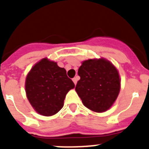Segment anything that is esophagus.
Listing matches in <instances>:
<instances>
[{"label":"esophagus","mask_w":149,"mask_h":149,"mask_svg":"<svg viewBox=\"0 0 149 149\" xmlns=\"http://www.w3.org/2000/svg\"><path fill=\"white\" fill-rule=\"evenodd\" d=\"M72 81H73L74 84L76 85V84H77V77H74V78L72 79Z\"/></svg>","instance_id":"obj_1"}]
</instances>
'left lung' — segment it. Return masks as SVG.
<instances>
[{
	"instance_id": "1",
	"label": "left lung",
	"mask_w": 149,
	"mask_h": 149,
	"mask_svg": "<svg viewBox=\"0 0 149 149\" xmlns=\"http://www.w3.org/2000/svg\"><path fill=\"white\" fill-rule=\"evenodd\" d=\"M81 79L75 90L85 107L98 113L113 105L120 90V78L116 68L104 60H88L78 69Z\"/></svg>"
}]
</instances>
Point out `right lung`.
<instances>
[{
  "mask_svg": "<svg viewBox=\"0 0 149 149\" xmlns=\"http://www.w3.org/2000/svg\"><path fill=\"white\" fill-rule=\"evenodd\" d=\"M74 87V84L67 76L65 68L46 58L33 67L25 82L30 103L38 113L45 116L58 113L67 93Z\"/></svg>",
  "mask_w": 149,
  "mask_h": 149,
  "instance_id": "add662e5",
  "label": "right lung"
}]
</instances>
